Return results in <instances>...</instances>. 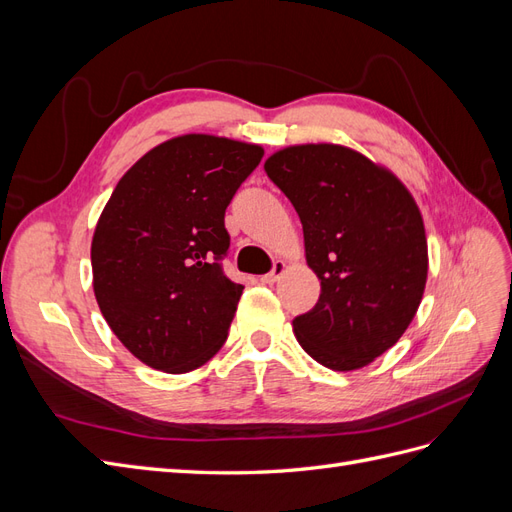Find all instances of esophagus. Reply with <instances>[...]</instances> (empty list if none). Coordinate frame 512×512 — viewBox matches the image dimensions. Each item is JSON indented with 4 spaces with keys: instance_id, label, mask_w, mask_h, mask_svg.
<instances>
[{
    "instance_id": "obj_1",
    "label": "esophagus",
    "mask_w": 512,
    "mask_h": 512,
    "mask_svg": "<svg viewBox=\"0 0 512 512\" xmlns=\"http://www.w3.org/2000/svg\"><path fill=\"white\" fill-rule=\"evenodd\" d=\"M284 271H286V262H284V260H275V265H273L271 273L262 275L260 282H262V284H275V282L280 280V277L284 275Z\"/></svg>"
}]
</instances>
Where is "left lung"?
Returning <instances> with one entry per match:
<instances>
[{
  "label": "left lung",
  "mask_w": 512,
  "mask_h": 512,
  "mask_svg": "<svg viewBox=\"0 0 512 512\" xmlns=\"http://www.w3.org/2000/svg\"><path fill=\"white\" fill-rule=\"evenodd\" d=\"M265 170L299 213L307 267L320 280L314 309L292 320L297 342L335 371L369 365L406 333L425 292L416 200L389 168L346 145H290Z\"/></svg>",
  "instance_id": "obj_1"
}]
</instances>
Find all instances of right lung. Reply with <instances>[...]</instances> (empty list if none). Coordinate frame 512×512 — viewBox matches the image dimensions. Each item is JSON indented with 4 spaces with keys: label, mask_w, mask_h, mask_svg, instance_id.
Returning a JSON list of instances; mask_svg holds the SVG:
<instances>
[{
    "label": "right lung",
    "mask_w": 512,
    "mask_h": 512,
    "mask_svg": "<svg viewBox=\"0 0 512 512\" xmlns=\"http://www.w3.org/2000/svg\"><path fill=\"white\" fill-rule=\"evenodd\" d=\"M262 156L254 143L181 134L115 185L91 239L94 294L138 361L188 374L224 346L243 292L220 262L224 213Z\"/></svg>",
    "instance_id": "right-lung-1"
}]
</instances>
